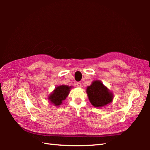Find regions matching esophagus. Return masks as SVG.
Here are the masks:
<instances>
[{"label": "esophagus", "mask_w": 150, "mask_h": 150, "mask_svg": "<svg viewBox=\"0 0 150 150\" xmlns=\"http://www.w3.org/2000/svg\"><path fill=\"white\" fill-rule=\"evenodd\" d=\"M77 87H81V82H77Z\"/></svg>", "instance_id": "34e87169"}]
</instances>
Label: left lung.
<instances>
[{
  "label": "left lung",
  "instance_id": "1",
  "mask_svg": "<svg viewBox=\"0 0 150 150\" xmlns=\"http://www.w3.org/2000/svg\"><path fill=\"white\" fill-rule=\"evenodd\" d=\"M86 92L92 105L97 108L103 107L113 99V93L98 80L94 81L92 84L88 86Z\"/></svg>",
  "mask_w": 150,
  "mask_h": 150
}]
</instances>
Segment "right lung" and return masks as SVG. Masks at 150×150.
Wrapping results in <instances>:
<instances>
[{
	"instance_id": "obj_1",
	"label": "right lung",
	"mask_w": 150,
	"mask_h": 150,
	"mask_svg": "<svg viewBox=\"0 0 150 150\" xmlns=\"http://www.w3.org/2000/svg\"><path fill=\"white\" fill-rule=\"evenodd\" d=\"M71 88V87L64 85L58 86L49 95L48 100H50V103H52L54 106H59L67 98Z\"/></svg>"
}]
</instances>
